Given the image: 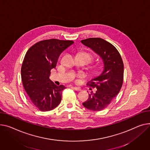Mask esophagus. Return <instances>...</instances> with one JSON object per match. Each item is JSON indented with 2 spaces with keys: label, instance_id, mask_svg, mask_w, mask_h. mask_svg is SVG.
I'll return each instance as SVG.
<instances>
[{
  "label": "esophagus",
  "instance_id": "esophagus-1",
  "mask_svg": "<svg viewBox=\"0 0 150 150\" xmlns=\"http://www.w3.org/2000/svg\"><path fill=\"white\" fill-rule=\"evenodd\" d=\"M72 88L73 89H74L75 91H78V92H79V91H81V88H79V87H72Z\"/></svg>",
  "mask_w": 150,
  "mask_h": 150
}]
</instances>
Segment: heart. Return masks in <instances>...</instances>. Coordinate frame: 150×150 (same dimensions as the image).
Instances as JSON below:
<instances>
[{"instance_id":"heart-1","label":"heart","mask_w":150,"mask_h":150,"mask_svg":"<svg viewBox=\"0 0 150 150\" xmlns=\"http://www.w3.org/2000/svg\"><path fill=\"white\" fill-rule=\"evenodd\" d=\"M82 54H84V55H86L87 57V58L88 59V60H89V62H90V60H91V56H90L88 54H86V53H81Z\"/></svg>"}]
</instances>
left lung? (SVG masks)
I'll list each match as a JSON object with an SVG mask.
<instances>
[{"instance_id": "1", "label": "left lung", "mask_w": 150, "mask_h": 150, "mask_svg": "<svg viewBox=\"0 0 150 150\" xmlns=\"http://www.w3.org/2000/svg\"><path fill=\"white\" fill-rule=\"evenodd\" d=\"M81 42L100 57L104 67L103 71L90 81L89 86L97 91L88 95L83 103L92 111H100L106 108L120 91L124 79V64L116 47L101 38H90Z\"/></svg>"}]
</instances>
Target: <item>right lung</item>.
<instances>
[{
	"mask_svg": "<svg viewBox=\"0 0 150 150\" xmlns=\"http://www.w3.org/2000/svg\"><path fill=\"white\" fill-rule=\"evenodd\" d=\"M73 41L49 39L40 41L27 51L21 68L22 83L32 103L42 112L56 108L62 101L64 86H57L49 76L58 58Z\"/></svg>",
	"mask_w": 150,
	"mask_h": 150,
	"instance_id": "add662e5",
	"label": "right lung"
}]
</instances>
